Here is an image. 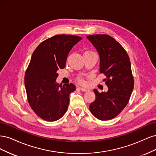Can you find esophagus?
Returning a JSON list of instances; mask_svg holds the SVG:
<instances>
[{"instance_id":"esophagus-1","label":"esophagus","mask_w":156,"mask_h":156,"mask_svg":"<svg viewBox=\"0 0 156 156\" xmlns=\"http://www.w3.org/2000/svg\"><path fill=\"white\" fill-rule=\"evenodd\" d=\"M79 89L83 91V92H87L88 90V89L87 88H82V87H79Z\"/></svg>"}]
</instances>
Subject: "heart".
I'll return each instance as SVG.
<instances>
[{"mask_svg": "<svg viewBox=\"0 0 156 156\" xmlns=\"http://www.w3.org/2000/svg\"><path fill=\"white\" fill-rule=\"evenodd\" d=\"M87 52H90V51H87ZM79 82L81 83H84V81L82 79H79Z\"/></svg>", "mask_w": 156, "mask_h": 156, "instance_id": "1", "label": "heart"}]
</instances>
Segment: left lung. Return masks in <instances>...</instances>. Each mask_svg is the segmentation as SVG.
<instances>
[{
    "instance_id": "left-lung-1",
    "label": "left lung",
    "mask_w": 156,
    "mask_h": 156,
    "mask_svg": "<svg viewBox=\"0 0 156 156\" xmlns=\"http://www.w3.org/2000/svg\"><path fill=\"white\" fill-rule=\"evenodd\" d=\"M100 56V72L104 73L108 91L94 89L96 100L90 104L92 114L101 120L114 119L128 103L134 87L130 60L119 42L106 34L88 36Z\"/></svg>"
}]
</instances>
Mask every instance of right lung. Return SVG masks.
Returning <instances> with one entry per match:
<instances>
[{"instance_id":"obj_1","label":"right lung","mask_w":156,"mask_h":156,"mask_svg":"<svg viewBox=\"0 0 156 156\" xmlns=\"http://www.w3.org/2000/svg\"><path fill=\"white\" fill-rule=\"evenodd\" d=\"M81 37L60 34L44 41L37 47L25 76L28 101L36 114L44 120L56 121L66 112L73 84L56 83L57 71L63 69L68 55Z\"/></svg>"}]
</instances>
